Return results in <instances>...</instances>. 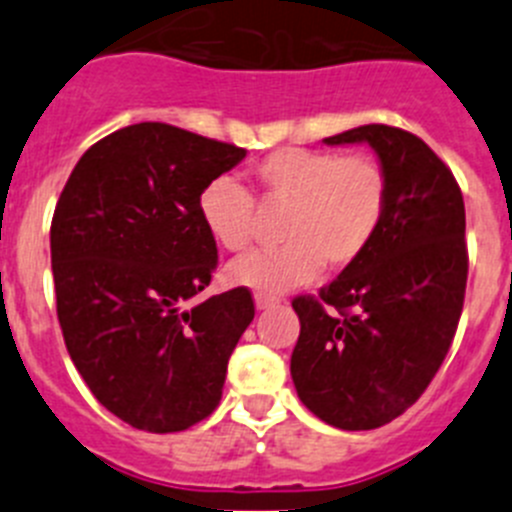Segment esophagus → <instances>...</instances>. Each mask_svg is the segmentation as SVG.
Instances as JSON below:
<instances>
[{
    "mask_svg": "<svg viewBox=\"0 0 512 512\" xmlns=\"http://www.w3.org/2000/svg\"><path fill=\"white\" fill-rule=\"evenodd\" d=\"M279 305V297H271V295H256V310H269V307Z\"/></svg>",
    "mask_w": 512,
    "mask_h": 512,
    "instance_id": "34e87169",
    "label": "esophagus"
}]
</instances>
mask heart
<instances>
[{"instance_id":"obj_1","label":"heart","mask_w":512,"mask_h":512,"mask_svg":"<svg viewBox=\"0 0 512 512\" xmlns=\"http://www.w3.org/2000/svg\"><path fill=\"white\" fill-rule=\"evenodd\" d=\"M251 182L261 210L282 212V246L233 261L228 282L261 295L310 282L320 266H354L377 238L387 210L384 169L361 153L279 148L251 166ZM256 202L235 179L217 176L200 192L197 212L212 241L241 253L259 233Z\"/></svg>"}]
</instances>
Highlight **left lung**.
I'll return each instance as SVG.
<instances>
[{
    "mask_svg": "<svg viewBox=\"0 0 512 512\" xmlns=\"http://www.w3.org/2000/svg\"><path fill=\"white\" fill-rule=\"evenodd\" d=\"M328 146L369 143L387 176V210L369 251L292 300L300 338L289 372L302 405L343 431H372L436 377L467 292V215L454 174L418 135L361 125Z\"/></svg>",
    "mask_w": 512,
    "mask_h": 512,
    "instance_id": "1",
    "label": "left lung"
}]
</instances>
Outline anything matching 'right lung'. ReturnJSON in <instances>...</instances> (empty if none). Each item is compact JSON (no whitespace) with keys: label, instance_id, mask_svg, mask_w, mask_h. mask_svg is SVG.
Masks as SVG:
<instances>
[{"label":"right lung","instance_id":"add662e5","mask_svg":"<svg viewBox=\"0 0 512 512\" xmlns=\"http://www.w3.org/2000/svg\"><path fill=\"white\" fill-rule=\"evenodd\" d=\"M243 158L246 148L138 122L94 143L58 197L51 264L63 341L92 395L138 431L205 420L253 320L246 287L186 307L217 269L200 192Z\"/></svg>","mask_w":512,"mask_h":512}]
</instances>
